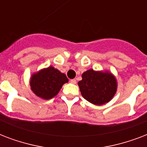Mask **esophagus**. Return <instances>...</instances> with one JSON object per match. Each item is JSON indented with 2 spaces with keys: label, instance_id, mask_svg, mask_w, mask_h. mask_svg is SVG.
Returning <instances> with one entry per match:
<instances>
[{
  "label": "esophagus",
  "instance_id": "obj_1",
  "mask_svg": "<svg viewBox=\"0 0 147 147\" xmlns=\"http://www.w3.org/2000/svg\"><path fill=\"white\" fill-rule=\"evenodd\" d=\"M70 82H71V84H76V79H71V80H70Z\"/></svg>",
  "mask_w": 147,
  "mask_h": 147
}]
</instances>
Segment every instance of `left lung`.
Returning <instances> with one entry per match:
<instances>
[{
  "mask_svg": "<svg viewBox=\"0 0 147 147\" xmlns=\"http://www.w3.org/2000/svg\"><path fill=\"white\" fill-rule=\"evenodd\" d=\"M78 83L81 94L93 105L107 104L114 98L117 89L116 77L109 71L88 69L82 75Z\"/></svg>",
  "mask_w": 147,
  "mask_h": 147,
  "instance_id": "left-lung-1",
  "label": "left lung"
}]
</instances>
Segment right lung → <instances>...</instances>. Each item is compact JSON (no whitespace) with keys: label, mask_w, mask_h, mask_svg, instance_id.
Segmentation results:
<instances>
[{"label":"right lung","mask_w":147,"mask_h":147,"mask_svg":"<svg viewBox=\"0 0 147 147\" xmlns=\"http://www.w3.org/2000/svg\"><path fill=\"white\" fill-rule=\"evenodd\" d=\"M66 76L53 66H49L32 74L30 85L32 92L39 98L49 100L57 95L65 83Z\"/></svg>","instance_id":"1"}]
</instances>
